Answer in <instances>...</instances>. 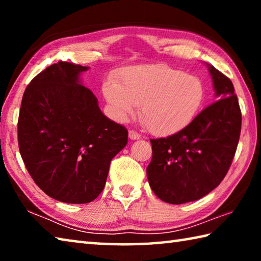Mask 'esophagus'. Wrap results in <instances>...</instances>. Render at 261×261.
Instances as JSON below:
<instances>
[{
    "label": "esophagus",
    "instance_id": "34e87169",
    "mask_svg": "<svg viewBox=\"0 0 261 261\" xmlns=\"http://www.w3.org/2000/svg\"><path fill=\"white\" fill-rule=\"evenodd\" d=\"M129 138L132 139V140L139 139L140 138V134H139V132H137L136 130H130L129 131Z\"/></svg>",
    "mask_w": 261,
    "mask_h": 261
}]
</instances>
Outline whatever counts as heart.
<instances>
[{
  "label": "heart",
  "instance_id": "obj_1",
  "mask_svg": "<svg viewBox=\"0 0 261 261\" xmlns=\"http://www.w3.org/2000/svg\"><path fill=\"white\" fill-rule=\"evenodd\" d=\"M105 98L118 120L140 106V120L154 135L184 129L202 105L205 90L194 76L163 64H140L123 70L116 83L103 85Z\"/></svg>",
  "mask_w": 261,
  "mask_h": 261
}]
</instances>
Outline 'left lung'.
<instances>
[{"mask_svg": "<svg viewBox=\"0 0 261 261\" xmlns=\"http://www.w3.org/2000/svg\"><path fill=\"white\" fill-rule=\"evenodd\" d=\"M210 73L219 100L184 129L151 139L148 183L168 204H184L208 194L222 182L235 156L242 126L240 103L230 79L214 67H210Z\"/></svg>", "mask_w": 261, "mask_h": 261, "instance_id": "left-lung-1", "label": "left lung"}]
</instances>
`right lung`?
Masks as SVG:
<instances>
[{
	"mask_svg": "<svg viewBox=\"0 0 261 261\" xmlns=\"http://www.w3.org/2000/svg\"><path fill=\"white\" fill-rule=\"evenodd\" d=\"M88 68L60 61L26 87L18 146L34 183L54 199L87 204L102 192L112 159L127 144L125 126L110 121L79 82Z\"/></svg>",
	"mask_w": 261,
	"mask_h": 261,
	"instance_id": "add662e5",
	"label": "right lung"
}]
</instances>
